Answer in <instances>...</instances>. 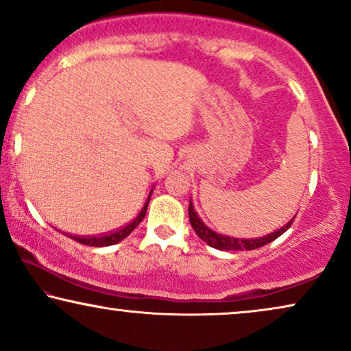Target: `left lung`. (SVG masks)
<instances>
[{
    "label": "left lung",
    "instance_id": "1",
    "mask_svg": "<svg viewBox=\"0 0 351 351\" xmlns=\"http://www.w3.org/2000/svg\"><path fill=\"white\" fill-rule=\"evenodd\" d=\"M293 219L295 218H292L291 221L286 224V226L281 228V230L271 232V234H268V236L256 237V239H236V237L217 234L215 231L208 230V228L205 226L202 221H200L197 213L194 212L193 204L189 202V223H191V226H193V230L195 231V234H197L204 242H207L210 247H213V249H218V250H254V249H258V247L269 244L271 241L278 239L279 236L284 234V232L291 228Z\"/></svg>",
    "mask_w": 351,
    "mask_h": 351
}]
</instances>
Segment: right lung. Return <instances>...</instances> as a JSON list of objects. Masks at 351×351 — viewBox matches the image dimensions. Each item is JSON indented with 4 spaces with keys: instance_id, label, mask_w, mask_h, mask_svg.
I'll return each mask as SVG.
<instances>
[{
    "instance_id": "add662e5",
    "label": "right lung",
    "mask_w": 351,
    "mask_h": 351,
    "mask_svg": "<svg viewBox=\"0 0 351 351\" xmlns=\"http://www.w3.org/2000/svg\"><path fill=\"white\" fill-rule=\"evenodd\" d=\"M149 199H151V195H149ZM147 204H149V200L146 202V205L143 207L141 212L138 213V217L134 218L133 221L125 224L123 228H120V230L112 231V232H106V234H101V236H73L72 239L80 242V244H83V245H91V247H106V245L117 244V242L123 241L125 237H127L130 232H132L134 228H136L138 224L143 221L144 215H146V210H147Z\"/></svg>"
}]
</instances>
